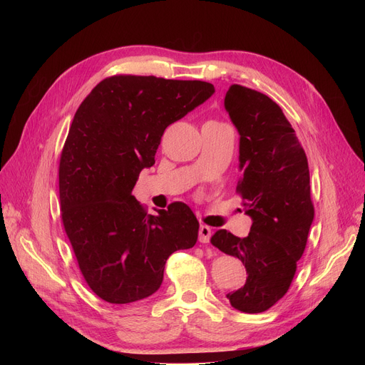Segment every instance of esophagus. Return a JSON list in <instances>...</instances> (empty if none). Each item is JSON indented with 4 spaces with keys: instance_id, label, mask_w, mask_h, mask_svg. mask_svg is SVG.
Segmentation results:
<instances>
[{
    "instance_id": "esophagus-1",
    "label": "esophagus",
    "mask_w": 365,
    "mask_h": 365,
    "mask_svg": "<svg viewBox=\"0 0 365 365\" xmlns=\"http://www.w3.org/2000/svg\"><path fill=\"white\" fill-rule=\"evenodd\" d=\"M210 237H212V227L201 225L200 226V242L207 244L210 241Z\"/></svg>"
}]
</instances>
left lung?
I'll return each mask as SVG.
<instances>
[{
  "label": "left lung",
  "instance_id": "1",
  "mask_svg": "<svg viewBox=\"0 0 365 365\" xmlns=\"http://www.w3.org/2000/svg\"><path fill=\"white\" fill-rule=\"evenodd\" d=\"M225 108L241 136L237 194L253 225L245 238L220 229L210 241L245 266L247 281L226 296L229 302L241 312L259 314L289 292L308 242L315 213L309 165L294 128L269 96L232 84Z\"/></svg>",
  "mask_w": 365,
  "mask_h": 365
}]
</instances>
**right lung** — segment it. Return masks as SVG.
I'll use <instances>...</instances> for the list:
<instances>
[{"label":"right lung","instance_id":"obj_1","mask_svg":"<svg viewBox=\"0 0 365 365\" xmlns=\"http://www.w3.org/2000/svg\"><path fill=\"white\" fill-rule=\"evenodd\" d=\"M213 93L198 80L113 75L76 109L59 164L61 216L80 271L102 300L153 294L170 255L195 245L200 223L185 202L152 216L131 190L155 164L164 130Z\"/></svg>","mask_w":365,"mask_h":365}]
</instances>
